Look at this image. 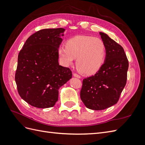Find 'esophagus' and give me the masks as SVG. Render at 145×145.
<instances>
[{
  "mask_svg": "<svg viewBox=\"0 0 145 145\" xmlns=\"http://www.w3.org/2000/svg\"><path fill=\"white\" fill-rule=\"evenodd\" d=\"M73 76H74V77H76L78 78H81V76L80 75H78V74H76V73H74L73 74Z\"/></svg>",
  "mask_w": 145,
  "mask_h": 145,
  "instance_id": "esophagus-1",
  "label": "esophagus"
}]
</instances>
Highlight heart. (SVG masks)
I'll return each mask as SVG.
<instances>
[{
  "instance_id": "1",
  "label": "heart",
  "mask_w": 145,
  "mask_h": 145,
  "mask_svg": "<svg viewBox=\"0 0 145 145\" xmlns=\"http://www.w3.org/2000/svg\"><path fill=\"white\" fill-rule=\"evenodd\" d=\"M59 56L65 66L71 65L75 58L78 71L90 76L98 72L106 58V45L102 39L80 35L69 39L59 47Z\"/></svg>"
}]
</instances>
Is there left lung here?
I'll use <instances>...</instances> for the list:
<instances>
[{
    "mask_svg": "<svg viewBox=\"0 0 145 145\" xmlns=\"http://www.w3.org/2000/svg\"><path fill=\"white\" fill-rule=\"evenodd\" d=\"M106 45V58L94 76L83 80L80 98L86 108L103 110L117 103L127 80L129 62L123 47L100 32Z\"/></svg>",
    "mask_w": 145,
    "mask_h": 145,
    "instance_id": "left-lung-1",
    "label": "left lung"
}]
</instances>
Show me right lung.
Wrapping results in <instances>:
<instances>
[{
  "instance_id": "right-lung-1",
  "label": "right lung",
  "mask_w": 145,
  "mask_h": 145,
  "mask_svg": "<svg viewBox=\"0 0 145 145\" xmlns=\"http://www.w3.org/2000/svg\"><path fill=\"white\" fill-rule=\"evenodd\" d=\"M65 30H39L28 37L19 52L15 74L17 91L34 107L54 106L59 89L72 78L70 69L59 64L58 50L63 40L60 36Z\"/></svg>"
}]
</instances>
